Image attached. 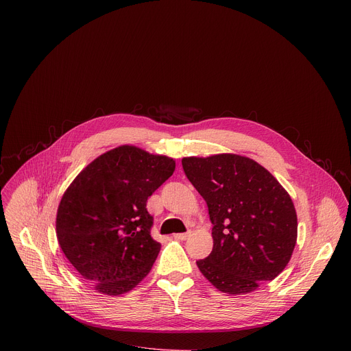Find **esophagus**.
I'll return each mask as SVG.
<instances>
[{
    "instance_id": "esophagus-1",
    "label": "esophagus",
    "mask_w": 351,
    "mask_h": 351,
    "mask_svg": "<svg viewBox=\"0 0 351 351\" xmlns=\"http://www.w3.org/2000/svg\"><path fill=\"white\" fill-rule=\"evenodd\" d=\"M189 236H190V232H186V233H176V234H175V239H178V240H186Z\"/></svg>"
}]
</instances>
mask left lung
<instances>
[{
	"label": "left lung",
	"mask_w": 351,
	"mask_h": 351,
	"mask_svg": "<svg viewBox=\"0 0 351 351\" xmlns=\"http://www.w3.org/2000/svg\"><path fill=\"white\" fill-rule=\"evenodd\" d=\"M183 171L208 206L211 254L202 274L221 291L245 294L289 264L297 215L289 193L258 162L237 154L186 157Z\"/></svg>",
	"instance_id": "1"
}]
</instances>
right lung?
Instances as JSON below:
<instances>
[{
	"mask_svg": "<svg viewBox=\"0 0 351 351\" xmlns=\"http://www.w3.org/2000/svg\"><path fill=\"white\" fill-rule=\"evenodd\" d=\"M175 171L173 158L121 145L90 162L64 193L57 239L94 290L119 295L152 271L161 244L145 206Z\"/></svg>",
	"mask_w": 351,
	"mask_h": 351,
	"instance_id": "right-lung-1",
	"label": "right lung"
}]
</instances>
